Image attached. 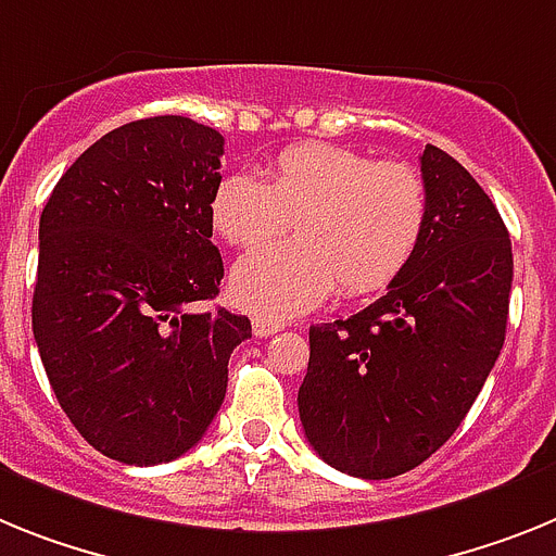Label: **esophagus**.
I'll return each mask as SVG.
<instances>
[{"label": "esophagus", "mask_w": 556, "mask_h": 556, "mask_svg": "<svg viewBox=\"0 0 556 556\" xmlns=\"http://www.w3.org/2000/svg\"><path fill=\"white\" fill-rule=\"evenodd\" d=\"M282 327H285L282 321H274V318H254V321H251V330H254V336L260 338L274 336V332H279Z\"/></svg>", "instance_id": "esophagus-1"}]
</instances>
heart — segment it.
<instances>
[{"instance_id":"heart-1","label":"heart","mask_w":556,"mask_h":556,"mask_svg":"<svg viewBox=\"0 0 556 556\" xmlns=\"http://www.w3.org/2000/svg\"><path fill=\"white\" fill-rule=\"evenodd\" d=\"M431 198L422 173L352 148L299 142L274 156L268 181L229 173L210 201L212 229L235 249H260L293 220L296 240L245 257L231 296L260 318H288L332 291L369 296L394 282L422 243Z\"/></svg>"}]
</instances>
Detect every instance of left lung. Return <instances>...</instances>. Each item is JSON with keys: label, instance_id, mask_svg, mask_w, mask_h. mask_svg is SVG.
Masks as SVG:
<instances>
[{"label": "left lung", "instance_id": "obj_1", "mask_svg": "<svg viewBox=\"0 0 556 556\" xmlns=\"http://www.w3.org/2000/svg\"><path fill=\"white\" fill-rule=\"evenodd\" d=\"M431 215L386 296L311 327L299 419L327 465L358 479L414 470L453 437L501 355L511 243L479 181L437 144L419 156Z\"/></svg>", "mask_w": 556, "mask_h": 556}]
</instances>
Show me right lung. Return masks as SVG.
I'll return each mask as SVG.
<instances>
[{
    "instance_id": "add662e5",
    "label": "right lung",
    "mask_w": 556,
    "mask_h": 556,
    "mask_svg": "<svg viewBox=\"0 0 556 556\" xmlns=\"http://www.w3.org/2000/svg\"><path fill=\"white\" fill-rule=\"evenodd\" d=\"M224 137L190 117L119 125L75 159L38 224L33 336L80 437L162 465L204 437L251 321L218 296L210 201Z\"/></svg>"
}]
</instances>
